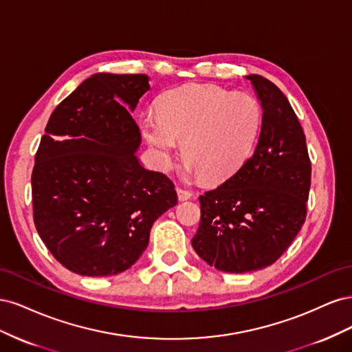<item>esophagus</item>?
Here are the masks:
<instances>
[{"label":"esophagus","instance_id":"obj_1","mask_svg":"<svg viewBox=\"0 0 352 352\" xmlns=\"http://www.w3.org/2000/svg\"><path fill=\"white\" fill-rule=\"evenodd\" d=\"M176 192H177L179 201H186V199L192 197V192H190V190H186V189H182V188H177Z\"/></svg>","mask_w":352,"mask_h":352}]
</instances>
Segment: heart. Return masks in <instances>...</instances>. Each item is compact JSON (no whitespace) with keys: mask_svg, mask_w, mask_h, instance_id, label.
<instances>
[{"mask_svg":"<svg viewBox=\"0 0 352 352\" xmlns=\"http://www.w3.org/2000/svg\"><path fill=\"white\" fill-rule=\"evenodd\" d=\"M263 122L260 102L216 85L192 83L167 92L158 114L141 117V129L162 168L182 144L185 172L206 180L229 177L251 157Z\"/></svg>","mask_w":352,"mask_h":352,"instance_id":"heart-1","label":"heart"}]
</instances>
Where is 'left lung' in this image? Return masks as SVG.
<instances>
[{
  "label": "left lung",
  "mask_w": 352,
  "mask_h": 352,
  "mask_svg": "<svg viewBox=\"0 0 352 352\" xmlns=\"http://www.w3.org/2000/svg\"><path fill=\"white\" fill-rule=\"evenodd\" d=\"M263 110L258 144L225 184L199 197L192 247L220 272L269 267L292 243L307 216L311 163L289 101L260 74L245 76Z\"/></svg>",
  "instance_id": "obj_1"
}]
</instances>
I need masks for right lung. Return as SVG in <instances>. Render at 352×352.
Wrapping results in <instances>:
<instances>
[{
	"label": "right lung",
	"instance_id": "1",
	"mask_svg": "<svg viewBox=\"0 0 352 352\" xmlns=\"http://www.w3.org/2000/svg\"><path fill=\"white\" fill-rule=\"evenodd\" d=\"M148 89L146 74L95 73L50 117L32 172L34 221L73 273L132 267L153 223L177 204L172 180L136 157L142 140L131 113Z\"/></svg>",
	"mask_w": 352,
	"mask_h": 352
}]
</instances>
